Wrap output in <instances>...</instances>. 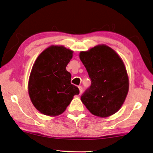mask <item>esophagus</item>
Instances as JSON below:
<instances>
[{
    "mask_svg": "<svg viewBox=\"0 0 153 153\" xmlns=\"http://www.w3.org/2000/svg\"><path fill=\"white\" fill-rule=\"evenodd\" d=\"M78 88H79V94H82V91H83V88H82V85H79Z\"/></svg>",
    "mask_w": 153,
    "mask_h": 153,
    "instance_id": "34e87169",
    "label": "esophagus"
}]
</instances>
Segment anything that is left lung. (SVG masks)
Returning <instances> with one entry per match:
<instances>
[{
	"label": "left lung",
	"mask_w": 153,
	"mask_h": 153,
	"mask_svg": "<svg viewBox=\"0 0 153 153\" xmlns=\"http://www.w3.org/2000/svg\"><path fill=\"white\" fill-rule=\"evenodd\" d=\"M79 58L91 81L81 100L92 114L108 117L118 112L128 91V77L118 55L108 46L82 51Z\"/></svg>",
	"instance_id": "1"
}]
</instances>
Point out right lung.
<instances>
[{"mask_svg":"<svg viewBox=\"0 0 153 153\" xmlns=\"http://www.w3.org/2000/svg\"><path fill=\"white\" fill-rule=\"evenodd\" d=\"M73 51L63 46H51L39 55L29 80V94L33 104L48 116L62 114L79 90L71 84L66 66Z\"/></svg>","mask_w":153,"mask_h":153,"instance_id":"add662e5","label":"right lung"}]
</instances>
